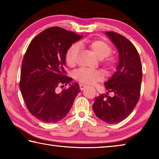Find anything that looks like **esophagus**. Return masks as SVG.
<instances>
[{"instance_id": "1", "label": "esophagus", "mask_w": 159, "mask_h": 159, "mask_svg": "<svg viewBox=\"0 0 159 159\" xmlns=\"http://www.w3.org/2000/svg\"><path fill=\"white\" fill-rule=\"evenodd\" d=\"M80 89L81 90H84L85 88H86V85H83V84H80Z\"/></svg>"}]
</instances>
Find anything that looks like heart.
Masks as SVG:
<instances>
[{
    "label": "heart",
    "instance_id": "b5f03b06",
    "mask_svg": "<svg viewBox=\"0 0 159 159\" xmlns=\"http://www.w3.org/2000/svg\"><path fill=\"white\" fill-rule=\"evenodd\" d=\"M81 45H87L93 51L95 55L100 60L105 58L111 52V48L105 41L102 40H93V41H84L80 43ZM79 43L71 45L67 50L65 55V61L69 66H74L77 62L78 56L80 50ZM115 64L114 57H107L104 61V64L107 68L111 69ZM74 77L78 81L84 84L92 85L103 79V76L100 71L97 70L80 68L74 73Z\"/></svg>",
    "mask_w": 159,
    "mask_h": 159
}]
</instances>
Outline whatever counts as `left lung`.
Instances as JSON below:
<instances>
[{
    "mask_svg": "<svg viewBox=\"0 0 159 159\" xmlns=\"http://www.w3.org/2000/svg\"><path fill=\"white\" fill-rule=\"evenodd\" d=\"M105 34L117 48L118 63L116 71L104 83L108 92L95 98L93 109L97 117L111 124L127 118L138 102L142 68L138 50L130 41L114 32ZM109 92L115 95L111 98Z\"/></svg>",
    "mask_w": 159,
    "mask_h": 159,
    "instance_id": "obj_1",
    "label": "left lung"
}]
</instances>
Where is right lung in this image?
<instances>
[{
    "label": "right lung",
    "mask_w": 159,
    "mask_h": 159,
    "mask_svg": "<svg viewBox=\"0 0 159 159\" xmlns=\"http://www.w3.org/2000/svg\"><path fill=\"white\" fill-rule=\"evenodd\" d=\"M82 37L54 26L43 31L29 44L21 63L20 88L28 110L37 119L57 123L71 109L80 90L65 76V55ZM67 84L69 89L57 92L58 86Z\"/></svg>",
    "instance_id": "1"
}]
</instances>
